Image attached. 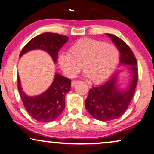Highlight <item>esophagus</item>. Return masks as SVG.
<instances>
[{"label": "esophagus", "instance_id": "obj_1", "mask_svg": "<svg viewBox=\"0 0 154 154\" xmlns=\"http://www.w3.org/2000/svg\"><path fill=\"white\" fill-rule=\"evenodd\" d=\"M77 82H78V81H73V82H72V87H75V85H76V84H77Z\"/></svg>", "mask_w": 154, "mask_h": 154}]
</instances>
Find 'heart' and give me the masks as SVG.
<instances>
[{"instance_id":"heart-1","label":"heart","mask_w":154,"mask_h":154,"mask_svg":"<svg viewBox=\"0 0 154 154\" xmlns=\"http://www.w3.org/2000/svg\"><path fill=\"white\" fill-rule=\"evenodd\" d=\"M119 59L116 46L102 40L83 38L69 48V52H63L58 63L64 74L73 78L82 69L85 77L94 83L106 80L114 72Z\"/></svg>"}]
</instances>
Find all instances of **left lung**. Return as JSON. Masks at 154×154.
<instances>
[{
    "label": "left lung",
    "instance_id": "8db88e82",
    "mask_svg": "<svg viewBox=\"0 0 154 154\" xmlns=\"http://www.w3.org/2000/svg\"><path fill=\"white\" fill-rule=\"evenodd\" d=\"M106 35L118 48L119 65L127 66L130 79L125 87L119 86L118 78L122 70L117 71L105 82L89 89L85 107L92 117L102 122L116 119L126 112L134 96L138 80L137 60L131 50L122 39L112 34Z\"/></svg>",
    "mask_w": 154,
    "mask_h": 154
}]
</instances>
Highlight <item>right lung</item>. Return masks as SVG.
<instances>
[{
  "label": "right lung",
  "instance_id": "obj_1",
  "mask_svg": "<svg viewBox=\"0 0 154 154\" xmlns=\"http://www.w3.org/2000/svg\"><path fill=\"white\" fill-rule=\"evenodd\" d=\"M69 40L68 37L57 33L45 32L32 38L23 48L20 57L34 50H41L49 54L56 63L58 52ZM17 86L25 108L34 119L38 122H51L57 119L65 106V95L70 91L71 80L56 72L53 81L48 89L36 96H28L21 87L17 75Z\"/></svg>",
  "mask_w": 154,
  "mask_h": 154
}]
</instances>
